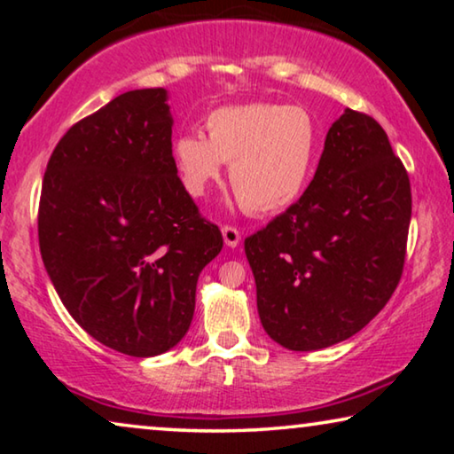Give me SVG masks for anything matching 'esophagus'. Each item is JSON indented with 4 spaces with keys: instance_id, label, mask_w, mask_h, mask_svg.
<instances>
[{
    "instance_id": "34e87169",
    "label": "esophagus",
    "mask_w": 454,
    "mask_h": 454,
    "mask_svg": "<svg viewBox=\"0 0 454 454\" xmlns=\"http://www.w3.org/2000/svg\"><path fill=\"white\" fill-rule=\"evenodd\" d=\"M223 239H225V244L229 246V247H235L241 241V233H239V229L238 227H233V225H223Z\"/></svg>"
}]
</instances>
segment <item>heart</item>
Instances as JSON below:
<instances>
[{
	"label": "heart",
	"mask_w": 454,
	"mask_h": 454,
	"mask_svg": "<svg viewBox=\"0 0 454 454\" xmlns=\"http://www.w3.org/2000/svg\"><path fill=\"white\" fill-rule=\"evenodd\" d=\"M207 138L188 132L173 140V165L190 196L200 198L231 163L229 182L246 208L277 213L303 194L320 148L309 111L281 103L227 105L210 111Z\"/></svg>",
	"instance_id": "obj_1"
}]
</instances>
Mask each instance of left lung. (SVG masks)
<instances>
[{
	"label": "left lung",
	"instance_id": "obj_1",
	"mask_svg": "<svg viewBox=\"0 0 454 454\" xmlns=\"http://www.w3.org/2000/svg\"><path fill=\"white\" fill-rule=\"evenodd\" d=\"M411 185L374 117L345 109L300 200L246 238L272 340L316 351L353 337L401 281Z\"/></svg>",
	"mask_w": 454,
	"mask_h": 454
}]
</instances>
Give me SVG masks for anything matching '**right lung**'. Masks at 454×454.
<instances>
[{
    "mask_svg": "<svg viewBox=\"0 0 454 454\" xmlns=\"http://www.w3.org/2000/svg\"><path fill=\"white\" fill-rule=\"evenodd\" d=\"M171 126L165 89L123 92L61 136L43 177L49 278L92 339L132 357L184 339L198 277L223 247L179 182Z\"/></svg>",
    "mask_w": 454,
    "mask_h": 454,
    "instance_id": "obj_1",
    "label": "right lung"
}]
</instances>
